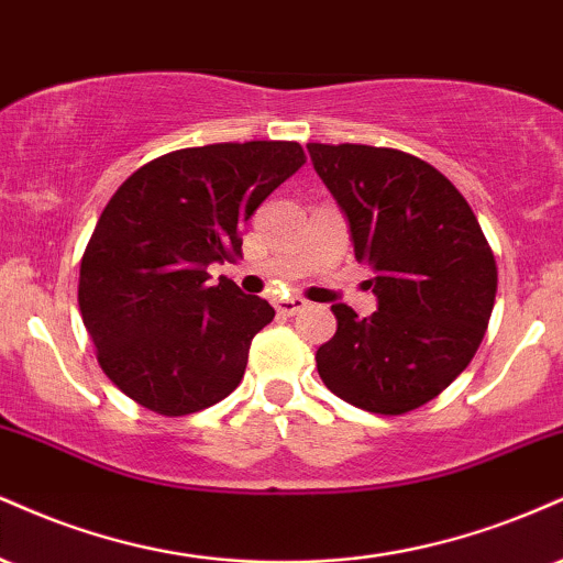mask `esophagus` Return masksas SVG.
<instances>
[{
	"label": "esophagus",
	"mask_w": 563,
	"mask_h": 563,
	"mask_svg": "<svg viewBox=\"0 0 563 563\" xmlns=\"http://www.w3.org/2000/svg\"><path fill=\"white\" fill-rule=\"evenodd\" d=\"M306 308L308 302L302 300V297H282V300H276V310H279L282 316H297Z\"/></svg>",
	"instance_id": "34e87169"
}]
</instances>
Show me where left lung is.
<instances>
[{
    "mask_svg": "<svg viewBox=\"0 0 563 563\" xmlns=\"http://www.w3.org/2000/svg\"><path fill=\"white\" fill-rule=\"evenodd\" d=\"M340 205L376 310L332 306L336 334L316 350L336 398L372 413L424 406L468 366L490 321L498 268L477 216L438 168L387 147L308 144Z\"/></svg>",
    "mask_w": 563,
    "mask_h": 563,
    "instance_id": "obj_1",
    "label": "left lung"
}]
</instances>
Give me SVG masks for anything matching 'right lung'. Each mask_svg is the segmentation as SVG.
Instances as JSON below:
<instances>
[{"instance_id": "add662e5", "label": "right lung", "mask_w": 563, "mask_h": 563, "mask_svg": "<svg viewBox=\"0 0 563 563\" xmlns=\"http://www.w3.org/2000/svg\"><path fill=\"white\" fill-rule=\"evenodd\" d=\"M302 163L297 142L176 150L110 197L81 257L78 308L102 372L139 406L187 416L240 385L274 308L227 276L210 287L208 266L242 255V223Z\"/></svg>"}]
</instances>
